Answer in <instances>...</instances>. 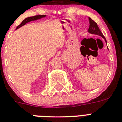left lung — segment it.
<instances>
[{
	"mask_svg": "<svg viewBox=\"0 0 122 122\" xmlns=\"http://www.w3.org/2000/svg\"><path fill=\"white\" fill-rule=\"evenodd\" d=\"M89 28H88V32L89 33L92 34H96V35L100 36L102 37L103 39H105V42H107L103 34L102 33V32L100 31V29H99V26H98L97 24L90 17H89Z\"/></svg>",
	"mask_w": 122,
	"mask_h": 122,
	"instance_id": "left-lung-1",
	"label": "left lung"
}]
</instances>
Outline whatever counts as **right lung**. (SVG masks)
Segmentation results:
<instances>
[{
	"mask_svg": "<svg viewBox=\"0 0 122 122\" xmlns=\"http://www.w3.org/2000/svg\"><path fill=\"white\" fill-rule=\"evenodd\" d=\"M45 16H46L45 15H35V16L30 17L26 18V19L23 20L22 21V23H21L16 28V30L18 28H19L21 27V26H23L24 25H25L26 23H28V22H31V21L36 20L37 19H41V18L45 17Z\"/></svg>",
	"mask_w": 122,
	"mask_h": 122,
	"instance_id": "obj_1",
	"label": "right lung"
}]
</instances>
